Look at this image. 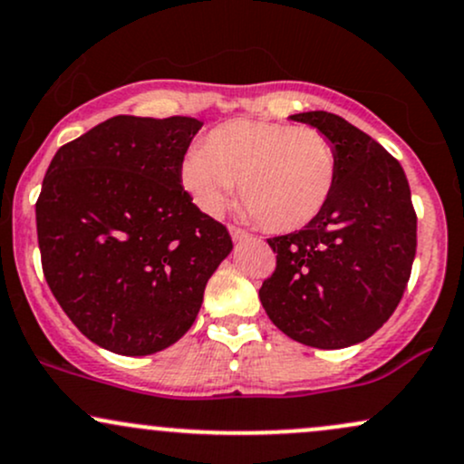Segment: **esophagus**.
<instances>
[{"label":"esophagus","mask_w":464,"mask_h":464,"mask_svg":"<svg viewBox=\"0 0 464 464\" xmlns=\"http://www.w3.org/2000/svg\"><path fill=\"white\" fill-rule=\"evenodd\" d=\"M228 233H231V237L236 239V242L237 239H246L250 236L248 231H244V228H239V227H228Z\"/></svg>","instance_id":"34e87169"}]
</instances>
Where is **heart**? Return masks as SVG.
I'll list each match as a JSON object with an SVG mask.
<instances>
[{
	"instance_id": "heart-1",
	"label": "heart",
	"mask_w": 464,
	"mask_h": 464,
	"mask_svg": "<svg viewBox=\"0 0 464 464\" xmlns=\"http://www.w3.org/2000/svg\"><path fill=\"white\" fill-rule=\"evenodd\" d=\"M334 141L314 126L231 120L207 132L180 168L183 188L202 214L218 216L236 191L259 225L275 233L307 227L338 183Z\"/></svg>"
}]
</instances>
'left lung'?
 <instances>
[{
  "instance_id": "8db88e82",
  "label": "left lung",
  "mask_w": 464,
  "mask_h": 464,
  "mask_svg": "<svg viewBox=\"0 0 464 464\" xmlns=\"http://www.w3.org/2000/svg\"><path fill=\"white\" fill-rule=\"evenodd\" d=\"M334 141L340 172L332 200L301 231L270 237L275 273L259 287L287 338L316 349L362 343L401 301L417 253V211L401 163L347 120L292 115Z\"/></svg>"
}]
</instances>
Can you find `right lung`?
Instances as JSON below:
<instances>
[{
  "label": "right lung",
  "instance_id": "obj_1",
  "mask_svg": "<svg viewBox=\"0 0 464 464\" xmlns=\"http://www.w3.org/2000/svg\"><path fill=\"white\" fill-rule=\"evenodd\" d=\"M202 121L117 115L58 148L36 200L41 266L100 347L150 355L194 324L233 242L180 185Z\"/></svg>",
  "mask_w": 464,
  "mask_h": 464
}]
</instances>
